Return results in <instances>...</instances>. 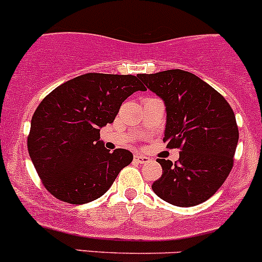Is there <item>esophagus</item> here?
I'll use <instances>...</instances> for the list:
<instances>
[{"label": "esophagus", "instance_id": "esophagus-1", "mask_svg": "<svg viewBox=\"0 0 262 262\" xmlns=\"http://www.w3.org/2000/svg\"><path fill=\"white\" fill-rule=\"evenodd\" d=\"M134 159H135V162H138V163H141V164L150 162V158H149V157L141 156V154H135Z\"/></svg>", "mask_w": 262, "mask_h": 262}]
</instances>
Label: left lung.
<instances>
[{
  "label": "left lung",
  "mask_w": 262,
  "mask_h": 262,
  "mask_svg": "<svg viewBox=\"0 0 262 262\" xmlns=\"http://www.w3.org/2000/svg\"><path fill=\"white\" fill-rule=\"evenodd\" d=\"M164 101L163 141L180 149L172 163L158 158L162 176L151 189L163 201L191 207L220 189L233 168L239 133L235 116L221 94L190 72L181 69L139 74Z\"/></svg>",
  "instance_id": "left-lung-1"
}]
</instances>
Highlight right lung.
I'll list each match as a JSON object with an SVG mask.
<instances>
[{
    "mask_svg": "<svg viewBox=\"0 0 262 262\" xmlns=\"http://www.w3.org/2000/svg\"><path fill=\"white\" fill-rule=\"evenodd\" d=\"M136 76L87 73L67 81L39 103L31 121L28 151L45 188L60 201L83 204L111 188L133 153H113L100 141L122 103L145 91Z\"/></svg>",
    "mask_w": 262,
    "mask_h": 262,
    "instance_id": "1",
    "label": "right lung"
}]
</instances>
